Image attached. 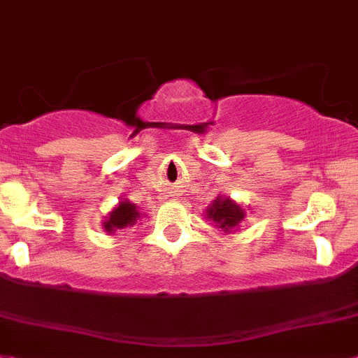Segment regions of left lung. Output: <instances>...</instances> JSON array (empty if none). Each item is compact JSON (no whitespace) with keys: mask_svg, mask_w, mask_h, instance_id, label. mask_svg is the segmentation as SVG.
Segmentation results:
<instances>
[{"mask_svg":"<svg viewBox=\"0 0 358 358\" xmlns=\"http://www.w3.org/2000/svg\"><path fill=\"white\" fill-rule=\"evenodd\" d=\"M206 218L215 224L218 231L224 233H231V231L238 229V225L244 222L245 209L235 200H231L229 196H216L206 209Z\"/></svg>","mask_w":358,"mask_h":358,"instance_id":"1","label":"left lung"}]
</instances>
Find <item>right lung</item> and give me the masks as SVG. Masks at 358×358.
Returning <instances> with one entry per match:
<instances>
[{
  "instance_id": "right-lung-1",
  "label": "right lung",
  "mask_w": 358,
  "mask_h": 358,
  "mask_svg": "<svg viewBox=\"0 0 358 358\" xmlns=\"http://www.w3.org/2000/svg\"><path fill=\"white\" fill-rule=\"evenodd\" d=\"M143 211L138 209L136 203H133L127 198H122L116 207H113L109 215L105 216V220L101 222V227L107 235H114L116 231L125 229V227H133L140 218H143Z\"/></svg>"
}]
</instances>
